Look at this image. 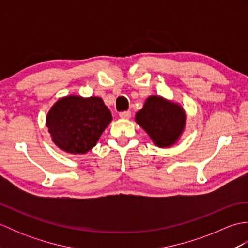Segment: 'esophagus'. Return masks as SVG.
<instances>
[{"label":"esophagus","mask_w":248,"mask_h":248,"mask_svg":"<svg viewBox=\"0 0 248 248\" xmlns=\"http://www.w3.org/2000/svg\"><path fill=\"white\" fill-rule=\"evenodd\" d=\"M119 117L123 119H130L131 118V112L130 110H127V112H121L119 114Z\"/></svg>","instance_id":"1"}]
</instances>
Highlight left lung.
<instances>
[{
    "mask_svg": "<svg viewBox=\"0 0 248 248\" xmlns=\"http://www.w3.org/2000/svg\"><path fill=\"white\" fill-rule=\"evenodd\" d=\"M186 113L182 105L159 94L146 99L144 107L135 114V121L160 148L176 145L186 130Z\"/></svg>",
    "mask_w": 248,
    "mask_h": 248,
    "instance_id": "obj_1",
    "label": "left lung"
}]
</instances>
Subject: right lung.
Masks as SVG:
<instances>
[{
	"label": "right lung",
	"instance_id": "right-lung-1",
	"mask_svg": "<svg viewBox=\"0 0 248 248\" xmlns=\"http://www.w3.org/2000/svg\"><path fill=\"white\" fill-rule=\"evenodd\" d=\"M113 120L103 100L92 96L68 94L52 105L46 125L56 147L71 155H84L97 145Z\"/></svg>",
	"mask_w": 248,
	"mask_h": 248
}]
</instances>
